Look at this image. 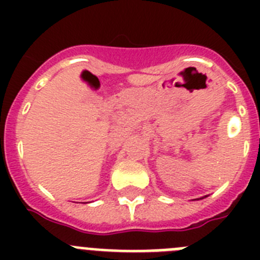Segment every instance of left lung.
<instances>
[{"instance_id": "obj_1", "label": "left lung", "mask_w": 260, "mask_h": 260, "mask_svg": "<svg viewBox=\"0 0 260 260\" xmlns=\"http://www.w3.org/2000/svg\"><path fill=\"white\" fill-rule=\"evenodd\" d=\"M201 199H203V198H201Z\"/></svg>"}]
</instances>
